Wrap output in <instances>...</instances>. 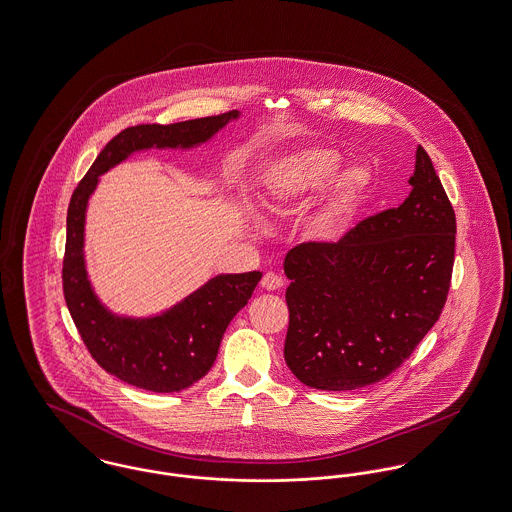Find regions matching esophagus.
<instances>
[{
  "label": "esophagus",
  "instance_id": "obj_1",
  "mask_svg": "<svg viewBox=\"0 0 512 512\" xmlns=\"http://www.w3.org/2000/svg\"><path fill=\"white\" fill-rule=\"evenodd\" d=\"M261 286L265 290H269V292H274V290H280L284 286V280L278 274H274V272H267L263 276V280H261Z\"/></svg>",
  "mask_w": 512,
  "mask_h": 512
}]
</instances>
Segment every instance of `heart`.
Returning a JSON list of instances; mask_svg holds the SVG:
<instances>
[{"label": "heart", "mask_w": 512, "mask_h": 512, "mask_svg": "<svg viewBox=\"0 0 512 512\" xmlns=\"http://www.w3.org/2000/svg\"><path fill=\"white\" fill-rule=\"evenodd\" d=\"M340 164L342 154L325 145H309L269 158L261 168L263 209L284 218L325 186L307 218L305 236L317 245L336 243L365 201L373 181L369 168L350 164L338 171Z\"/></svg>", "instance_id": "obj_1"}]
</instances>
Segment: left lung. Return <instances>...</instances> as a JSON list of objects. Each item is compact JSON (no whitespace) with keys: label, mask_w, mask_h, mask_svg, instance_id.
Masks as SVG:
<instances>
[{"label":"left lung","mask_w":512,"mask_h":512,"mask_svg":"<svg viewBox=\"0 0 512 512\" xmlns=\"http://www.w3.org/2000/svg\"><path fill=\"white\" fill-rule=\"evenodd\" d=\"M412 191L338 243L288 251L290 325L284 360L303 385L356 391L410 358L437 323L451 286L456 218L418 147Z\"/></svg>","instance_id":"8db88e82"}]
</instances>
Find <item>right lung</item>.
<instances>
[{
	"label": "right lung",
	"mask_w": 512,
	"mask_h": 512,
	"mask_svg": "<svg viewBox=\"0 0 512 512\" xmlns=\"http://www.w3.org/2000/svg\"><path fill=\"white\" fill-rule=\"evenodd\" d=\"M240 112L172 125H133L96 156L67 209L63 296L92 358L123 383L152 392H178L203 379L222 336L247 305L263 272L216 274L160 313L133 317L112 311L94 292L85 259V224L100 176L137 152L191 151L209 143Z\"/></svg>",
	"instance_id": "1"
}]
</instances>
